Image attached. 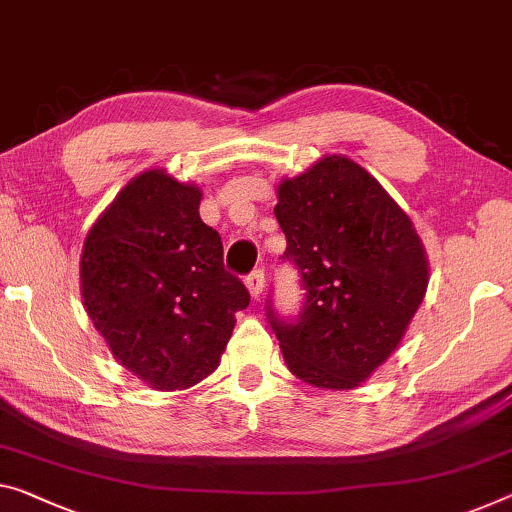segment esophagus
<instances>
[{"instance_id": "obj_1", "label": "esophagus", "mask_w": 512, "mask_h": 512, "mask_svg": "<svg viewBox=\"0 0 512 512\" xmlns=\"http://www.w3.org/2000/svg\"><path fill=\"white\" fill-rule=\"evenodd\" d=\"M245 286L249 290L251 300H258V297H261V293H263V286H265V274L261 270H254L245 279Z\"/></svg>"}]
</instances>
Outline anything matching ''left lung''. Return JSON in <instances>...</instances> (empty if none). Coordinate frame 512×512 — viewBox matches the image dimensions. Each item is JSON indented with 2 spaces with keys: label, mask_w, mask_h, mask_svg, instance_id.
<instances>
[{
  "label": "left lung",
  "mask_w": 512,
  "mask_h": 512,
  "mask_svg": "<svg viewBox=\"0 0 512 512\" xmlns=\"http://www.w3.org/2000/svg\"><path fill=\"white\" fill-rule=\"evenodd\" d=\"M277 199L283 258L306 290L293 322L267 306L283 359L311 387L355 389L398 348L426 297V249L405 210L345 155L283 178Z\"/></svg>",
  "instance_id": "8db88e82"
}]
</instances>
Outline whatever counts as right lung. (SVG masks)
Masks as SVG:
<instances>
[{
    "label": "right lung",
    "instance_id": "1",
    "mask_svg": "<svg viewBox=\"0 0 512 512\" xmlns=\"http://www.w3.org/2000/svg\"><path fill=\"white\" fill-rule=\"evenodd\" d=\"M201 187L164 169L130 180L96 219L80 258L93 327L123 368L157 391L190 389L219 366L249 293L201 222Z\"/></svg>",
    "mask_w": 512,
    "mask_h": 512
}]
</instances>
